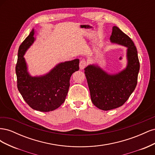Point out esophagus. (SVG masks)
Returning <instances> with one entry per match:
<instances>
[{"label": "esophagus", "instance_id": "34e87169", "mask_svg": "<svg viewBox=\"0 0 155 155\" xmlns=\"http://www.w3.org/2000/svg\"><path fill=\"white\" fill-rule=\"evenodd\" d=\"M87 62L85 60H81L80 63H79V68H80L81 70L84 69L87 66Z\"/></svg>", "mask_w": 155, "mask_h": 155}]
</instances>
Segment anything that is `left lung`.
Wrapping results in <instances>:
<instances>
[{
    "instance_id": "obj_1",
    "label": "left lung",
    "mask_w": 155,
    "mask_h": 155,
    "mask_svg": "<svg viewBox=\"0 0 155 155\" xmlns=\"http://www.w3.org/2000/svg\"><path fill=\"white\" fill-rule=\"evenodd\" d=\"M110 40L127 48V67L118 74H107L94 64L85 69L91 100L98 109L109 110L123 105L137 85L140 63L133 41L117 26L112 27Z\"/></svg>"
}]
</instances>
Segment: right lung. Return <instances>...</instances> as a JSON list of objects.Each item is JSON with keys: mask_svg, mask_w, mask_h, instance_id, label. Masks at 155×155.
<instances>
[{"mask_svg": "<svg viewBox=\"0 0 155 155\" xmlns=\"http://www.w3.org/2000/svg\"><path fill=\"white\" fill-rule=\"evenodd\" d=\"M34 30L20 45L15 72L18 90L33 109L49 112L58 109L65 101L72 74L79 70V60L58 64L44 76L32 77L28 72L24 58L26 50L34 43Z\"/></svg>", "mask_w": 155, "mask_h": 155, "instance_id": "obj_1", "label": "right lung"}]
</instances>
